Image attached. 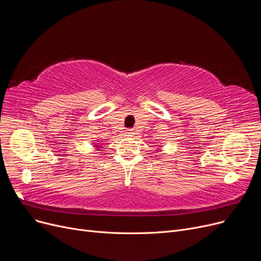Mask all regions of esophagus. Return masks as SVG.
Returning a JSON list of instances; mask_svg holds the SVG:
<instances>
[{"label": "esophagus", "instance_id": "34e87169", "mask_svg": "<svg viewBox=\"0 0 261 261\" xmlns=\"http://www.w3.org/2000/svg\"><path fill=\"white\" fill-rule=\"evenodd\" d=\"M125 134H127V137H133V132H132V130H128L127 131V133H125Z\"/></svg>", "mask_w": 261, "mask_h": 261}]
</instances>
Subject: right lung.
<instances>
[{
    "instance_id": "1",
    "label": "right lung",
    "mask_w": 261,
    "mask_h": 261,
    "mask_svg": "<svg viewBox=\"0 0 261 261\" xmlns=\"http://www.w3.org/2000/svg\"><path fill=\"white\" fill-rule=\"evenodd\" d=\"M95 147H99V146H95Z\"/></svg>"
}]
</instances>
